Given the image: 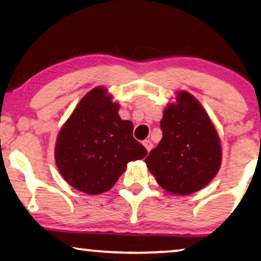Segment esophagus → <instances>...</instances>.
Instances as JSON below:
<instances>
[{"label": "esophagus", "mask_w": 261, "mask_h": 261, "mask_svg": "<svg viewBox=\"0 0 261 261\" xmlns=\"http://www.w3.org/2000/svg\"><path fill=\"white\" fill-rule=\"evenodd\" d=\"M142 145H144V146H145V147H146V149H147V151H148V152H149V151H151V149H152V147H153L152 142H151V141H149V140H145L144 142H142Z\"/></svg>", "instance_id": "esophagus-1"}]
</instances>
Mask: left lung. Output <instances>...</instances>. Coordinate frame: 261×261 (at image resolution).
<instances>
[{
  "label": "left lung",
  "mask_w": 261,
  "mask_h": 261,
  "mask_svg": "<svg viewBox=\"0 0 261 261\" xmlns=\"http://www.w3.org/2000/svg\"><path fill=\"white\" fill-rule=\"evenodd\" d=\"M165 107L163 138L145 159L156 183L171 195L188 196L206 187L219 172L222 147L219 133L201 103L178 91Z\"/></svg>",
  "instance_id": "1"
}]
</instances>
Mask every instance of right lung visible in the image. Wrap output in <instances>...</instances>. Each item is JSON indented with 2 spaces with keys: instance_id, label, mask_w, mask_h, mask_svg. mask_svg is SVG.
I'll use <instances>...</instances> for the list:
<instances>
[{
  "instance_id": "1",
  "label": "right lung",
  "mask_w": 261,
  "mask_h": 261,
  "mask_svg": "<svg viewBox=\"0 0 261 261\" xmlns=\"http://www.w3.org/2000/svg\"><path fill=\"white\" fill-rule=\"evenodd\" d=\"M120 105L105 87L88 92L60 128L55 147L57 167L66 183L88 195L110 190L147 151L133 138V122L121 120Z\"/></svg>"
}]
</instances>
